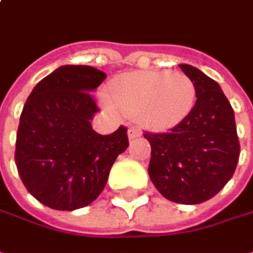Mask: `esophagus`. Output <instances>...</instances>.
I'll return each mask as SVG.
<instances>
[{
	"label": "esophagus",
	"mask_w": 253,
	"mask_h": 253,
	"mask_svg": "<svg viewBox=\"0 0 253 253\" xmlns=\"http://www.w3.org/2000/svg\"><path fill=\"white\" fill-rule=\"evenodd\" d=\"M139 136H142V130L139 127L133 126L128 128V137L130 139H134V137H139Z\"/></svg>",
	"instance_id": "esophagus-1"
}]
</instances>
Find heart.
<instances>
[{"label":"heart","instance_id":"1","mask_svg":"<svg viewBox=\"0 0 253 253\" xmlns=\"http://www.w3.org/2000/svg\"><path fill=\"white\" fill-rule=\"evenodd\" d=\"M105 107L113 113L139 117L154 128H170L192 111L196 89L183 73L136 72L114 79L108 86Z\"/></svg>","mask_w":253,"mask_h":253}]
</instances>
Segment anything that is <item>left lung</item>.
<instances>
[{
  "instance_id": "left-lung-1",
  "label": "left lung",
  "mask_w": 253,
  "mask_h": 253,
  "mask_svg": "<svg viewBox=\"0 0 253 253\" xmlns=\"http://www.w3.org/2000/svg\"><path fill=\"white\" fill-rule=\"evenodd\" d=\"M180 69L196 89L192 111L170 131L143 136L151 143L148 173L154 186L169 201L195 205L215 196L234 174L240 143L218 83L189 64Z\"/></svg>"
}]
</instances>
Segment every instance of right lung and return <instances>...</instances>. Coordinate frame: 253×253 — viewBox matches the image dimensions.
<instances>
[{
	"mask_svg": "<svg viewBox=\"0 0 253 253\" xmlns=\"http://www.w3.org/2000/svg\"><path fill=\"white\" fill-rule=\"evenodd\" d=\"M107 75L90 66H63L43 77L26 101L16 139V166L41 204L73 211L104 190L116 158L128 146L127 128L99 134L90 95Z\"/></svg>",
	"mask_w": 253,
	"mask_h": 253,
	"instance_id": "1",
	"label": "right lung"
}]
</instances>
